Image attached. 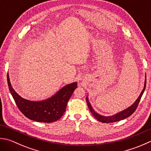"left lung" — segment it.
Returning <instances> with one entry per match:
<instances>
[{
  "instance_id": "8db88e82",
  "label": "left lung",
  "mask_w": 151,
  "mask_h": 151,
  "mask_svg": "<svg viewBox=\"0 0 151 151\" xmlns=\"http://www.w3.org/2000/svg\"><path fill=\"white\" fill-rule=\"evenodd\" d=\"M146 82H147V79L145 78V80L144 88L143 89V91H141V93L139 96V97H138L137 100L135 101V102L133 104H132L131 106L128 107L127 109L123 110V111H122L116 113V114H115L114 115L109 116H102L101 115H99L96 112H95V111L93 109V107H92L90 102L88 101V97H87V106L88 107L89 109H90L92 114H93V115L94 116L95 119H97L98 121L104 122V123H111V122H117V121H121V120H122V119H124L128 117V116H130L137 109V107L138 106V104H139L140 100L141 98V96H142V95H143L144 91H145V89Z\"/></svg>"
}]
</instances>
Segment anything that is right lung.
<instances>
[{"mask_svg": "<svg viewBox=\"0 0 151 151\" xmlns=\"http://www.w3.org/2000/svg\"><path fill=\"white\" fill-rule=\"evenodd\" d=\"M7 81L9 90L21 112L28 119L40 122H52L59 119L65 112L67 104L73 91L78 87L77 82L72 83L64 86L47 100L34 101L24 99L14 91L8 73Z\"/></svg>", "mask_w": 151, "mask_h": 151, "instance_id": "obj_1", "label": "right lung"}]
</instances>
